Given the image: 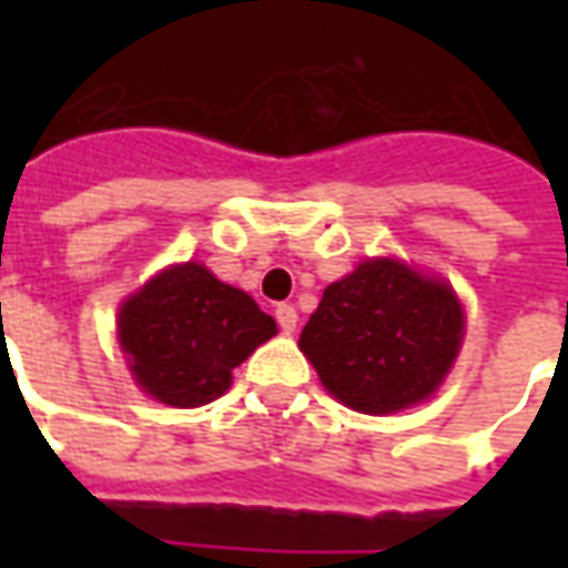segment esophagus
Listing matches in <instances>:
<instances>
[{
	"label": "esophagus",
	"instance_id": "34e87169",
	"mask_svg": "<svg viewBox=\"0 0 568 568\" xmlns=\"http://www.w3.org/2000/svg\"><path fill=\"white\" fill-rule=\"evenodd\" d=\"M276 322H280V328H283L285 334H292L297 328V310L292 307V304H280V307H276Z\"/></svg>",
	"mask_w": 568,
	"mask_h": 568
}]
</instances>
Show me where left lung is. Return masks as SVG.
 Returning a JSON list of instances; mask_svg holds the SVG:
<instances>
[{
    "instance_id": "8db88e82",
    "label": "left lung",
    "mask_w": 568,
    "mask_h": 568,
    "mask_svg": "<svg viewBox=\"0 0 568 568\" xmlns=\"http://www.w3.org/2000/svg\"><path fill=\"white\" fill-rule=\"evenodd\" d=\"M463 341L453 288L398 261H365L322 292L301 349L325 389L362 414H393L435 393Z\"/></svg>"
}]
</instances>
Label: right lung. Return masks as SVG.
<instances>
[{
    "label": "right lung",
    "mask_w": 568,
    "mask_h": 568,
    "mask_svg": "<svg viewBox=\"0 0 568 568\" xmlns=\"http://www.w3.org/2000/svg\"><path fill=\"white\" fill-rule=\"evenodd\" d=\"M118 334L145 393L163 405L197 407L231 386V371L271 341L276 322L246 292L187 261L130 297Z\"/></svg>",
    "instance_id": "1"
}]
</instances>
